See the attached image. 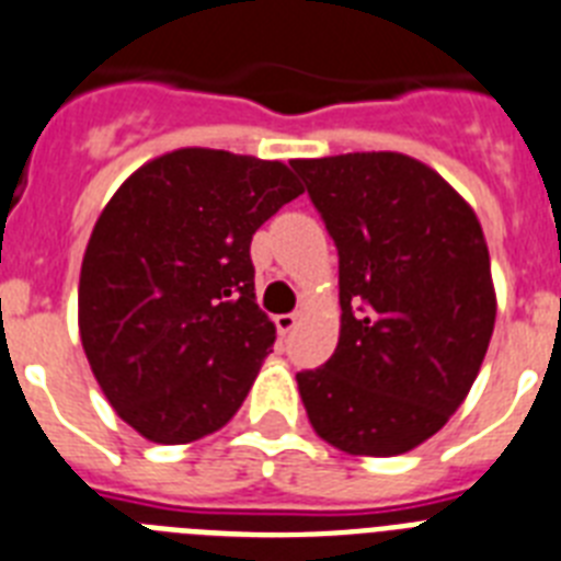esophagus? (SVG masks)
Instances as JSON below:
<instances>
[{
  "mask_svg": "<svg viewBox=\"0 0 561 561\" xmlns=\"http://www.w3.org/2000/svg\"><path fill=\"white\" fill-rule=\"evenodd\" d=\"M275 327H277V332H280V335H289V332L295 330V327H298V314H295V312L277 314Z\"/></svg>",
  "mask_w": 561,
  "mask_h": 561,
  "instance_id": "1",
  "label": "esophagus"
}]
</instances>
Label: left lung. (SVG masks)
Listing matches in <instances>:
<instances>
[{
    "mask_svg": "<svg viewBox=\"0 0 561 561\" xmlns=\"http://www.w3.org/2000/svg\"><path fill=\"white\" fill-rule=\"evenodd\" d=\"M337 247L341 335L298 373L314 433L350 456H401L447 424L496 323L484 231L465 197L398 151L291 160Z\"/></svg>",
    "mask_w": 561,
    "mask_h": 561,
    "instance_id": "left-lung-1",
    "label": "left lung"
}]
</instances>
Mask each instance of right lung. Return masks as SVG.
<instances>
[{"instance_id": "add662e5", "label": "right lung", "mask_w": 561, "mask_h": 561, "mask_svg": "<svg viewBox=\"0 0 561 561\" xmlns=\"http://www.w3.org/2000/svg\"><path fill=\"white\" fill-rule=\"evenodd\" d=\"M300 192L277 160L178 148L103 208L82 257L80 337L142 438L197 442L240 410L275 344L254 304L252 234Z\"/></svg>"}]
</instances>
